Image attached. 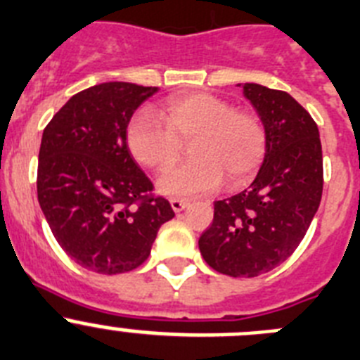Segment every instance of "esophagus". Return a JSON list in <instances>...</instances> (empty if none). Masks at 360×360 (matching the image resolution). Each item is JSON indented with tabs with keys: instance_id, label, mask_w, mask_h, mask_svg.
I'll return each mask as SVG.
<instances>
[{
	"instance_id": "34e87169",
	"label": "esophagus",
	"mask_w": 360,
	"mask_h": 360,
	"mask_svg": "<svg viewBox=\"0 0 360 360\" xmlns=\"http://www.w3.org/2000/svg\"><path fill=\"white\" fill-rule=\"evenodd\" d=\"M170 206H172V210L176 211V213H181V211L188 206V200L179 199V197H174V199H170Z\"/></svg>"
}]
</instances>
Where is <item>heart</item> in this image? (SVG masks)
Returning a JSON list of instances; mask_svg holds the SVG:
<instances>
[{
	"label": "heart",
	"instance_id": "obj_1",
	"mask_svg": "<svg viewBox=\"0 0 360 360\" xmlns=\"http://www.w3.org/2000/svg\"><path fill=\"white\" fill-rule=\"evenodd\" d=\"M160 118L140 112L131 119L126 142L131 156L150 170H167L190 143V161L165 172L158 188L165 195H204L224 177L229 188H241L259 172L268 153V131L261 117L234 110L213 94L174 96Z\"/></svg>",
	"mask_w": 360,
	"mask_h": 360
}]
</instances>
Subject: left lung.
<instances>
[{
    "label": "left lung",
    "mask_w": 360,
    "mask_h": 360,
    "mask_svg": "<svg viewBox=\"0 0 360 360\" xmlns=\"http://www.w3.org/2000/svg\"><path fill=\"white\" fill-rule=\"evenodd\" d=\"M243 94L266 126V158L248 190L214 202L199 240L204 261L238 278L266 274L297 250L323 191L320 131L307 110L284 90L245 83Z\"/></svg>",
    "instance_id": "1"
}]
</instances>
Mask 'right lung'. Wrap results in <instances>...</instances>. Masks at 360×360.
Returning <instances> with one entry per match:
<instances>
[{"label": "right lung", "mask_w": 360, "mask_h": 360, "mask_svg": "<svg viewBox=\"0 0 360 360\" xmlns=\"http://www.w3.org/2000/svg\"><path fill=\"white\" fill-rule=\"evenodd\" d=\"M153 86L110 82L70 97L42 133L37 195L53 236L79 266L139 268L174 210L131 156L126 131Z\"/></svg>", "instance_id": "right-lung-1"}]
</instances>
